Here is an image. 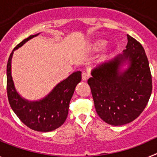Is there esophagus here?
<instances>
[{
	"mask_svg": "<svg viewBox=\"0 0 157 157\" xmlns=\"http://www.w3.org/2000/svg\"><path fill=\"white\" fill-rule=\"evenodd\" d=\"M90 77V74H89L88 72H82V78L83 81H86L87 79Z\"/></svg>",
	"mask_w": 157,
	"mask_h": 157,
	"instance_id": "obj_1",
	"label": "esophagus"
}]
</instances>
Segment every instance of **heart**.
<instances>
[{
    "label": "heart",
    "instance_id": "1",
    "mask_svg": "<svg viewBox=\"0 0 157 157\" xmlns=\"http://www.w3.org/2000/svg\"><path fill=\"white\" fill-rule=\"evenodd\" d=\"M106 43V41H103V40H101V41H98L97 42L94 44V45H95V47H100V46H102V45H104Z\"/></svg>",
    "mask_w": 157,
    "mask_h": 157
}]
</instances>
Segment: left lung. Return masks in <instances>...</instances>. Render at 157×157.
<instances>
[{"instance_id": "1", "label": "left lung", "mask_w": 157, "mask_h": 157, "mask_svg": "<svg viewBox=\"0 0 157 157\" xmlns=\"http://www.w3.org/2000/svg\"><path fill=\"white\" fill-rule=\"evenodd\" d=\"M127 40L123 53L96 67L87 82L96 112L113 126L124 125L138 118L152 94V75L144 48L128 34ZM126 60L130 66L120 72Z\"/></svg>"}]
</instances>
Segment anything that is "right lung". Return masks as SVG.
<instances>
[{"instance_id":"right-lung-1","label":"right lung","mask_w":157,"mask_h":157,"mask_svg":"<svg viewBox=\"0 0 157 157\" xmlns=\"http://www.w3.org/2000/svg\"><path fill=\"white\" fill-rule=\"evenodd\" d=\"M37 35V34H36ZM36 35H30L18 44L13 51ZM13 51L7 63V94L8 102L19 120L29 128L41 132H49L59 127L68 114L70 101L77 84L82 79V72L75 71L59 82L46 98L40 101L29 102L16 92L11 75Z\"/></svg>"}]
</instances>
